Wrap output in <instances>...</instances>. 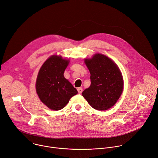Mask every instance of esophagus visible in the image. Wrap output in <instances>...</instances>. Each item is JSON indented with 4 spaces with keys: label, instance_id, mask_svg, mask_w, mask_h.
Masks as SVG:
<instances>
[{
    "label": "esophagus",
    "instance_id": "esophagus-1",
    "mask_svg": "<svg viewBox=\"0 0 158 158\" xmlns=\"http://www.w3.org/2000/svg\"><path fill=\"white\" fill-rule=\"evenodd\" d=\"M82 87H78L77 88V91H78V93H79V94H81V93H82Z\"/></svg>",
    "mask_w": 158,
    "mask_h": 158
}]
</instances>
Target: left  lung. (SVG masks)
Wrapping results in <instances>:
<instances>
[{
	"instance_id": "left-lung-1",
	"label": "left lung",
	"mask_w": 158,
	"mask_h": 158,
	"mask_svg": "<svg viewBox=\"0 0 158 158\" xmlns=\"http://www.w3.org/2000/svg\"><path fill=\"white\" fill-rule=\"evenodd\" d=\"M89 70L91 85L82 92L83 97L94 109L105 110L113 106L123 89V79L117 65L107 56L96 54L84 60Z\"/></svg>"
}]
</instances>
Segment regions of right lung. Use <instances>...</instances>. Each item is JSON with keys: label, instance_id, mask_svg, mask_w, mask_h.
<instances>
[{"label": "right lung", "instance_id": "add662e5", "mask_svg": "<svg viewBox=\"0 0 158 158\" xmlns=\"http://www.w3.org/2000/svg\"><path fill=\"white\" fill-rule=\"evenodd\" d=\"M69 60L52 56L42 65L36 81V91L40 101L49 108H64L77 91L64 76Z\"/></svg>", "mask_w": 158, "mask_h": 158}]
</instances>
